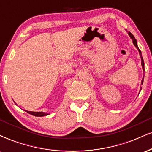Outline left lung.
Returning <instances> with one entry per match:
<instances>
[{"label": "left lung", "instance_id": "left-lung-1", "mask_svg": "<svg viewBox=\"0 0 152 152\" xmlns=\"http://www.w3.org/2000/svg\"><path fill=\"white\" fill-rule=\"evenodd\" d=\"M128 34L129 35L130 38H132V41H133L134 45V46H135L136 48H137L138 50H139V55H140V57H141V60H142V69H143V71H144V60H143V58H142V52H141V50H139V47H138V46H137V40L135 39V38H134V36L133 35H132V34H131L130 32H129V33H128ZM144 77H143L142 80V83H141V85H142V84H143V81H144ZM141 90H142V87H141Z\"/></svg>", "mask_w": 152, "mask_h": 152}]
</instances>
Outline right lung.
<instances>
[{
  "mask_svg": "<svg viewBox=\"0 0 152 152\" xmlns=\"http://www.w3.org/2000/svg\"><path fill=\"white\" fill-rule=\"evenodd\" d=\"M27 111V113H28V114H30L35 116H47V115L49 114L44 112H34V111Z\"/></svg>",
  "mask_w": 152,
  "mask_h": 152,
  "instance_id": "add662e5",
  "label": "right lung"
}]
</instances>
